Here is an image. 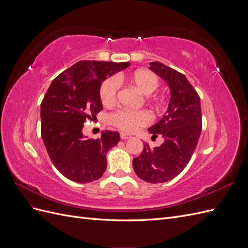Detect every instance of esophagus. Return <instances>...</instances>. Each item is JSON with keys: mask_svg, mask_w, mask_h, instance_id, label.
<instances>
[{"mask_svg": "<svg viewBox=\"0 0 248 248\" xmlns=\"http://www.w3.org/2000/svg\"><path fill=\"white\" fill-rule=\"evenodd\" d=\"M120 138H121L122 140H128V139L131 138V136H130V134H128V133L121 132V133H120Z\"/></svg>", "mask_w": 248, "mask_h": 248, "instance_id": "1", "label": "esophagus"}]
</instances>
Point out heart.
Listing matches in <instances>:
<instances>
[{"label": "heart", "instance_id": "1", "mask_svg": "<svg viewBox=\"0 0 248 248\" xmlns=\"http://www.w3.org/2000/svg\"><path fill=\"white\" fill-rule=\"evenodd\" d=\"M125 81L144 95L153 93L159 85L158 78L147 69H139L125 74ZM118 86L114 78H108L102 81L99 89L100 101L103 106H111L116 101ZM111 125L126 132H133L142 126H146L150 117L145 110H117L109 118Z\"/></svg>", "mask_w": 248, "mask_h": 248}]
</instances>
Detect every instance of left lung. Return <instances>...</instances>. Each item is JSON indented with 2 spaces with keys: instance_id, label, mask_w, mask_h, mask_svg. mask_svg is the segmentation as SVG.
Listing matches in <instances>:
<instances>
[{
  "instance_id": "8db88e82",
  "label": "left lung",
  "mask_w": 248,
  "mask_h": 248,
  "mask_svg": "<svg viewBox=\"0 0 248 248\" xmlns=\"http://www.w3.org/2000/svg\"><path fill=\"white\" fill-rule=\"evenodd\" d=\"M150 70L167 82L170 98L161 120L148 128L153 137L161 134L164 141L144 150L133 159L139 178L149 183H163L174 179L188 164L202 131L201 100L184 74L159 62L150 63Z\"/></svg>"
}]
</instances>
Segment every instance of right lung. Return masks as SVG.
Here are the masks:
<instances>
[{
  "label": "right lung",
  "mask_w": 248,
  "mask_h": 248,
  "mask_svg": "<svg viewBox=\"0 0 248 248\" xmlns=\"http://www.w3.org/2000/svg\"><path fill=\"white\" fill-rule=\"evenodd\" d=\"M130 63L79 61L51 81L41 102V137L49 158L67 179L77 183L98 180L107 170V153L120 140L117 131L101 138L82 134L86 119L102 110L99 89L107 77Z\"/></svg>",
  "instance_id": "1"
}]
</instances>
